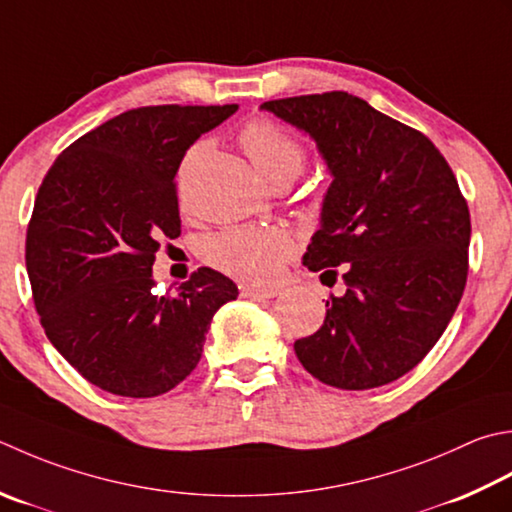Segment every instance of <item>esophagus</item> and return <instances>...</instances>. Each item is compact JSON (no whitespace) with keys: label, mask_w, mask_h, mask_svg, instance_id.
I'll use <instances>...</instances> for the list:
<instances>
[{"label":"esophagus","mask_w":512,"mask_h":512,"mask_svg":"<svg viewBox=\"0 0 512 512\" xmlns=\"http://www.w3.org/2000/svg\"><path fill=\"white\" fill-rule=\"evenodd\" d=\"M277 293H279L277 288H255V286L242 288V297L246 299H273L277 297Z\"/></svg>","instance_id":"34e87169"}]
</instances>
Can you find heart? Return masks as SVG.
Instances as JSON below:
<instances>
[{"instance_id":"obj_1","label":"heart","mask_w":512,"mask_h":512,"mask_svg":"<svg viewBox=\"0 0 512 512\" xmlns=\"http://www.w3.org/2000/svg\"><path fill=\"white\" fill-rule=\"evenodd\" d=\"M239 144L268 184L277 179L293 182L306 162L302 142L275 119H250L239 133ZM197 148H193V153ZM295 250V239L284 228L230 226L204 239L202 259L208 266L242 282L264 284L279 277Z\"/></svg>"}]
</instances>
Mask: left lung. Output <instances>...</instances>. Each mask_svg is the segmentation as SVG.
I'll use <instances>...</instances> for the list:
<instances>
[{
    "mask_svg": "<svg viewBox=\"0 0 512 512\" xmlns=\"http://www.w3.org/2000/svg\"><path fill=\"white\" fill-rule=\"evenodd\" d=\"M262 108L315 139L333 184L304 264L337 282L299 362L328 386L368 390L413 370L464 295L470 213L453 168L430 139L344 90Z\"/></svg>",
    "mask_w": 512,
    "mask_h": 512,
    "instance_id": "left-lung-1",
    "label": "left lung"
}]
</instances>
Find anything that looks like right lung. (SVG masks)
<instances>
[{
    "label": "right lung",
    "instance_id": "right-lung-1",
    "mask_svg": "<svg viewBox=\"0 0 512 512\" xmlns=\"http://www.w3.org/2000/svg\"><path fill=\"white\" fill-rule=\"evenodd\" d=\"M237 110L142 106L75 139L48 168L26 230V270L46 337L90 384L157 397L193 373L210 319L237 286L197 268L153 293L155 253L182 233L177 168Z\"/></svg>",
    "mask_w": 512,
    "mask_h": 512
}]
</instances>
